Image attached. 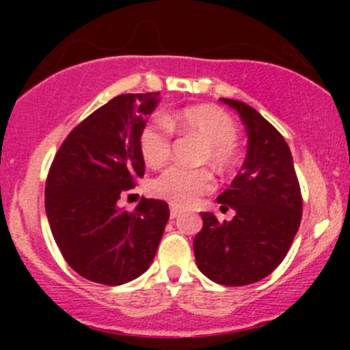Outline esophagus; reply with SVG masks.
<instances>
[{
  "mask_svg": "<svg viewBox=\"0 0 350 350\" xmlns=\"http://www.w3.org/2000/svg\"><path fill=\"white\" fill-rule=\"evenodd\" d=\"M169 215H171V218H178L179 217V210H178V208L172 206L171 208V213H169Z\"/></svg>",
  "mask_w": 350,
  "mask_h": 350,
  "instance_id": "34e87169",
  "label": "esophagus"
}]
</instances>
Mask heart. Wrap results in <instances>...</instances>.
Wrapping results in <instances>:
<instances>
[{
  "instance_id": "1",
  "label": "heart",
  "mask_w": 350,
  "mask_h": 350,
  "mask_svg": "<svg viewBox=\"0 0 350 350\" xmlns=\"http://www.w3.org/2000/svg\"><path fill=\"white\" fill-rule=\"evenodd\" d=\"M171 129L179 133H193L204 142L201 162L227 171L237 162L235 140L239 129L232 116L217 107H191L164 118H152L144 125L139 135V149L144 161L161 167L171 157ZM155 196L174 206H189L198 196L213 189V178L206 169L169 167L150 183Z\"/></svg>"
}]
</instances>
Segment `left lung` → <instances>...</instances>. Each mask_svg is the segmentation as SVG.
Masks as SVG:
<instances>
[{
  "instance_id": "1",
  "label": "left lung",
  "mask_w": 350,
  "mask_h": 350,
  "mask_svg": "<svg viewBox=\"0 0 350 350\" xmlns=\"http://www.w3.org/2000/svg\"><path fill=\"white\" fill-rule=\"evenodd\" d=\"M247 130V155L230 188L217 198L230 221L201 213L193 241L198 269L224 286H245L269 276L291 247L301 221V191L291 150L280 132L247 103L221 98Z\"/></svg>"
}]
</instances>
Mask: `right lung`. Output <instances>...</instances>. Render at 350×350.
<instances>
[{"label":"right lung","mask_w":350,"mask_h":350,"mask_svg":"<svg viewBox=\"0 0 350 350\" xmlns=\"http://www.w3.org/2000/svg\"><path fill=\"white\" fill-rule=\"evenodd\" d=\"M159 101V93L109 100L67 135L49 171L45 213L54 241L67 264L94 283L118 286L146 273L164 234L165 201L118 206L146 171L139 135Z\"/></svg>","instance_id":"right-lung-1"}]
</instances>
